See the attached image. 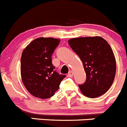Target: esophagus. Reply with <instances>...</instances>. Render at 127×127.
<instances>
[{
    "mask_svg": "<svg viewBox=\"0 0 127 127\" xmlns=\"http://www.w3.org/2000/svg\"><path fill=\"white\" fill-rule=\"evenodd\" d=\"M73 71H72V70H70V71H69V72L68 73V77H72L73 76Z\"/></svg>",
    "mask_w": 127,
    "mask_h": 127,
    "instance_id": "obj_1",
    "label": "esophagus"
}]
</instances>
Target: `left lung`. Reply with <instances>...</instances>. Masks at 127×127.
I'll return each instance as SVG.
<instances>
[{
  "instance_id": "obj_1",
  "label": "left lung",
  "mask_w": 127,
  "mask_h": 127,
  "mask_svg": "<svg viewBox=\"0 0 127 127\" xmlns=\"http://www.w3.org/2000/svg\"><path fill=\"white\" fill-rule=\"evenodd\" d=\"M70 46L82 62L86 80L79 85L84 96L97 97L111 86L116 74V60L111 46L99 36L72 38Z\"/></svg>"
}]
</instances>
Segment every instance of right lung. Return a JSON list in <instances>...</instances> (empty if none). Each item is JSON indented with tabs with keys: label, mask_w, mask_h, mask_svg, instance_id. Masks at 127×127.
Wrapping results in <instances>:
<instances>
[{
	"label": "right lung",
	"mask_w": 127,
	"mask_h": 127,
	"mask_svg": "<svg viewBox=\"0 0 127 127\" xmlns=\"http://www.w3.org/2000/svg\"><path fill=\"white\" fill-rule=\"evenodd\" d=\"M60 39L39 38L23 50L21 59V74L24 86L31 95L41 99L52 97L66 77L59 74L52 64V55Z\"/></svg>",
	"instance_id": "add662e5"
}]
</instances>
